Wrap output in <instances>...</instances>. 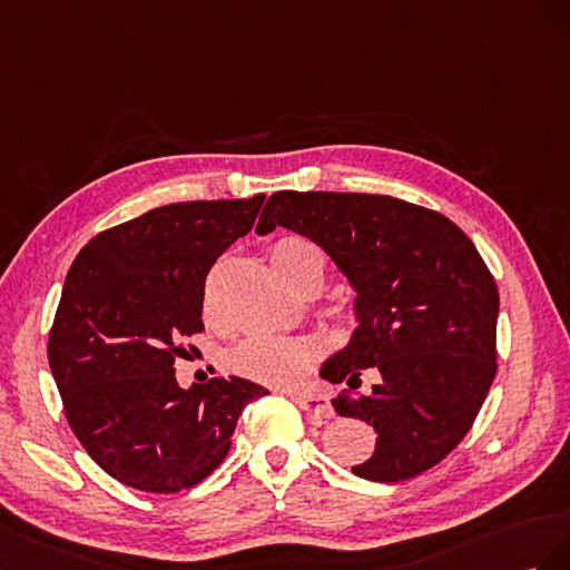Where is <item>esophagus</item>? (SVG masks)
Instances as JSON below:
<instances>
[{
    "label": "esophagus",
    "mask_w": 570,
    "mask_h": 570,
    "mask_svg": "<svg viewBox=\"0 0 570 570\" xmlns=\"http://www.w3.org/2000/svg\"><path fill=\"white\" fill-rule=\"evenodd\" d=\"M291 401H294L298 409H303L305 413H311L313 417H330L334 413L332 403L327 396L322 394H303V392H288Z\"/></svg>",
    "instance_id": "obj_1"
}]
</instances>
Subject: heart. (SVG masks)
<instances>
[{"mask_svg": "<svg viewBox=\"0 0 570 570\" xmlns=\"http://www.w3.org/2000/svg\"><path fill=\"white\" fill-rule=\"evenodd\" d=\"M272 265L284 276V282L294 288L305 279H324V259L320 250L303 238H282L272 250ZM317 361V348L301 338H286L276 334H250L236 344L226 363L238 375L257 382L286 384L303 377L307 367Z\"/></svg>", "mask_w": 570, "mask_h": 570, "instance_id": "b5f03b06", "label": "heart"}]
</instances>
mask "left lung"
Masks as SVG:
<instances>
[{"label": "left lung", "mask_w": 570, "mask_h": 570, "mask_svg": "<svg viewBox=\"0 0 570 570\" xmlns=\"http://www.w3.org/2000/svg\"><path fill=\"white\" fill-rule=\"evenodd\" d=\"M276 226L317 243L355 291L357 327L320 370L348 384L334 411L377 432L351 470L372 482L425 473L473 428L497 375L499 291L473 240L428 207L370 193L279 190L255 232ZM367 366L383 380L353 395Z\"/></svg>", "instance_id": "left-lung-1"}]
</instances>
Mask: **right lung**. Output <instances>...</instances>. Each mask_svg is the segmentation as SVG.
Segmentation results:
<instances>
[{"label":"right lung","mask_w":570,"mask_h":570,"mask_svg":"<svg viewBox=\"0 0 570 570\" xmlns=\"http://www.w3.org/2000/svg\"><path fill=\"white\" fill-rule=\"evenodd\" d=\"M263 203L165 205L76 255L47 357L73 434L114 480L153 494L188 490L226 459L243 409L269 394L243 377L181 389L174 375L181 341L203 332L207 272Z\"/></svg>","instance_id":"add662e5"}]
</instances>
